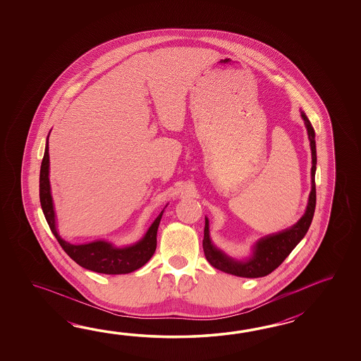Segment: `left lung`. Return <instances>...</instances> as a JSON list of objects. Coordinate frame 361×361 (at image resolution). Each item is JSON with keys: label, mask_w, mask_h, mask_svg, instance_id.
<instances>
[{"label": "left lung", "mask_w": 361, "mask_h": 361, "mask_svg": "<svg viewBox=\"0 0 361 361\" xmlns=\"http://www.w3.org/2000/svg\"><path fill=\"white\" fill-rule=\"evenodd\" d=\"M300 116L306 125L310 147H311V156H312L311 192L308 196L305 214L302 215L300 221L292 227L259 238L254 244L253 253L245 261H238L214 245V243L210 238V232H209V219L205 216L202 247H204V253H205L207 262L215 269L223 271L226 274L235 275V276L249 277V279L267 276L284 262L285 258L292 253L293 249L300 244V240L306 236L307 231L312 222L314 207H316L314 173H316L317 157H316L314 128L303 111H300Z\"/></svg>", "instance_id": "8db88e82"}]
</instances>
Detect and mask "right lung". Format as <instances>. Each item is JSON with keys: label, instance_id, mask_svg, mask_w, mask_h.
I'll return each mask as SVG.
<instances>
[{"label": "right lung", "instance_id": "right-lung-1", "mask_svg": "<svg viewBox=\"0 0 361 361\" xmlns=\"http://www.w3.org/2000/svg\"><path fill=\"white\" fill-rule=\"evenodd\" d=\"M47 139L45 154L41 162V170H39V202H41L44 215L47 218V224L51 232L54 233L58 243L63 247V250L81 267L98 274H106V275L130 274L133 271L145 266L147 262L151 259V257L154 255L156 250V244H157L156 236H157V230H159V224L161 221L164 210L154 219L151 227L147 230L146 235L133 245L117 247L106 240H95L92 243L76 245L61 238V235L56 230L54 204H53L50 180H49L50 160H49Z\"/></svg>", "mask_w": 361, "mask_h": 361}]
</instances>
